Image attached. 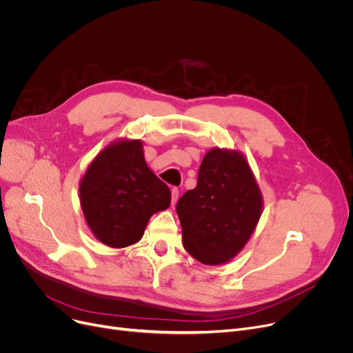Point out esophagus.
I'll use <instances>...</instances> for the list:
<instances>
[{"label": "esophagus", "instance_id": "esophagus-1", "mask_svg": "<svg viewBox=\"0 0 353 353\" xmlns=\"http://www.w3.org/2000/svg\"><path fill=\"white\" fill-rule=\"evenodd\" d=\"M179 200V189L177 188H173L172 189V205L174 206L176 201Z\"/></svg>", "mask_w": 353, "mask_h": 353}]
</instances>
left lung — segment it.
<instances>
[{"label":"left lung","instance_id":"left-lung-1","mask_svg":"<svg viewBox=\"0 0 353 353\" xmlns=\"http://www.w3.org/2000/svg\"><path fill=\"white\" fill-rule=\"evenodd\" d=\"M263 199L245 156L212 148L197 186L177 201L183 245L203 265L229 262L245 248L262 214Z\"/></svg>","mask_w":353,"mask_h":353}]
</instances>
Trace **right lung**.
Listing matches in <instances>:
<instances>
[{"label":"right lung","mask_w":353,"mask_h":353,"mask_svg":"<svg viewBox=\"0 0 353 353\" xmlns=\"http://www.w3.org/2000/svg\"><path fill=\"white\" fill-rule=\"evenodd\" d=\"M172 193L144 160L140 140H119L91 161L80 181L88 228L101 243L127 248L141 239L147 221L170 206Z\"/></svg>","instance_id":"add662e5"}]
</instances>
